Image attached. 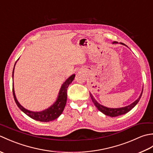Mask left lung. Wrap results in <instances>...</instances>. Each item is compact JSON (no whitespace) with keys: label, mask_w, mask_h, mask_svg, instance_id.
<instances>
[{"label":"left lung","mask_w":153,"mask_h":153,"mask_svg":"<svg viewBox=\"0 0 153 153\" xmlns=\"http://www.w3.org/2000/svg\"><path fill=\"white\" fill-rule=\"evenodd\" d=\"M117 43H118L116 41L113 42L112 43V44H117ZM120 44L123 45L122 43H120ZM142 93H143V90L140 94V95H139V98L136 100H135L134 102L130 104L129 105L124 106V107H121V108H108V107H106L105 106L100 105V104H99L98 102L93 97L92 94L91 93H90V96H91V98L92 101L94 103V105H95V106L97 107V109L99 110V111L102 112L104 114H105L106 116H109L110 117H116V116H118L120 115L125 114H126L127 112L130 111V110L133 108H134L135 106L137 105L138 102L139 101V100H140L141 95H142Z\"/></svg>","instance_id":"8db88e82"}]
</instances>
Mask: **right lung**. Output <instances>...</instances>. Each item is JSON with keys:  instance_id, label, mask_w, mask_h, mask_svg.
<instances>
[{"instance_id": "add662e5", "label": "right lung", "mask_w": 153, "mask_h": 153, "mask_svg": "<svg viewBox=\"0 0 153 153\" xmlns=\"http://www.w3.org/2000/svg\"><path fill=\"white\" fill-rule=\"evenodd\" d=\"M16 63L14 64V67H15ZM14 69H13V72H12L13 78H14ZM75 76H76L75 74L71 75L70 77H68V78L65 81L62 85L59 91V93H58V95L56 101H55L50 107H48V108L39 112L31 111V110H29L26 108H25L24 107H23L20 104H19V102L18 101L17 99H16L15 92H14V83H13V89H12L13 95H14V98L16 105H17L18 108L20 109L23 112H24L25 114L27 115L28 116H30L32 119L37 120V121H40V122H48L50 121H53V120L58 118L63 112V110L65 108V106H66V104L68 87L69 86L70 84L73 82Z\"/></svg>"}]
</instances>
